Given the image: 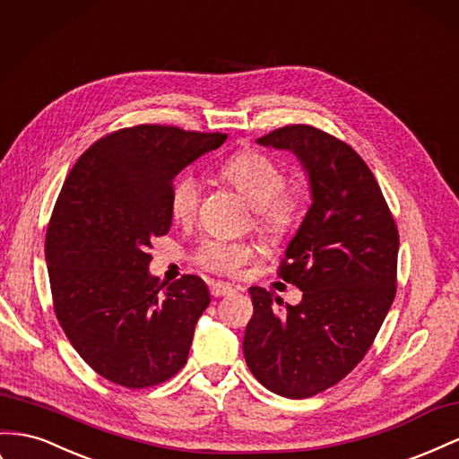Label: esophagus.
<instances>
[{
  "mask_svg": "<svg viewBox=\"0 0 459 459\" xmlns=\"http://www.w3.org/2000/svg\"><path fill=\"white\" fill-rule=\"evenodd\" d=\"M235 290L230 286V283H212L210 286V295L212 297H224V295H231Z\"/></svg>",
  "mask_w": 459,
  "mask_h": 459,
  "instance_id": "esophagus-1",
  "label": "esophagus"
}]
</instances>
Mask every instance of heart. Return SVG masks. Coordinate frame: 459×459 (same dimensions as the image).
<instances>
[{"label": "heart", "instance_id": "obj_1", "mask_svg": "<svg viewBox=\"0 0 459 459\" xmlns=\"http://www.w3.org/2000/svg\"><path fill=\"white\" fill-rule=\"evenodd\" d=\"M224 176L255 208V226L270 243L286 241L301 226L308 193L303 185L286 183V168L260 151H241L221 164ZM203 185L193 171H183L173 181L169 195L171 216L189 224L201 203ZM253 245L241 241L206 239L193 260L201 268L220 276H235L251 263Z\"/></svg>", "mask_w": 459, "mask_h": 459}]
</instances>
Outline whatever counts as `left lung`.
<instances>
[{"label":"left lung","instance_id":"8db88e82","mask_svg":"<svg viewBox=\"0 0 459 459\" xmlns=\"http://www.w3.org/2000/svg\"><path fill=\"white\" fill-rule=\"evenodd\" d=\"M258 143L301 160L313 204L278 266L303 301L283 305L249 288L243 353L263 386L303 400L348 377L373 345L395 297L400 233L373 171L348 143L313 126L280 127Z\"/></svg>","mask_w":459,"mask_h":459}]
</instances>
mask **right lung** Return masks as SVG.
I'll list each match as a JSON object with an SVG mask.
<instances>
[{
    "mask_svg": "<svg viewBox=\"0 0 459 459\" xmlns=\"http://www.w3.org/2000/svg\"><path fill=\"white\" fill-rule=\"evenodd\" d=\"M226 139L156 123L119 129L86 148L57 195L44 247L54 311L109 382L156 386L187 363L208 290L191 274L166 288L148 264L152 239L171 228L173 178Z\"/></svg>",
    "mask_w": 459,
    "mask_h": 459,
    "instance_id": "add662e5",
    "label": "right lung"
}]
</instances>
